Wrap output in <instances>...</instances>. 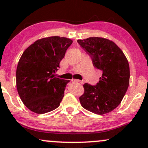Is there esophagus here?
Wrapping results in <instances>:
<instances>
[{"mask_svg":"<svg viewBox=\"0 0 148 148\" xmlns=\"http://www.w3.org/2000/svg\"><path fill=\"white\" fill-rule=\"evenodd\" d=\"M71 82H76V83H79V84H83V82H82V81L80 80H78V79H71Z\"/></svg>","mask_w":148,"mask_h":148,"instance_id":"esophagus-1","label":"esophagus"}]
</instances>
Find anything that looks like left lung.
I'll return each mask as SVG.
<instances>
[{"mask_svg":"<svg viewBox=\"0 0 148 148\" xmlns=\"http://www.w3.org/2000/svg\"><path fill=\"white\" fill-rule=\"evenodd\" d=\"M77 42L90 54L95 67L103 71L96 86L83 85L81 105L98 115L110 113L121 103L128 88V61L116 43L108 39L91 37Z\"/></svg>","mask_w":148,"mask_h":148,"instance_id":"1","label":"left lung"}]
</instances>
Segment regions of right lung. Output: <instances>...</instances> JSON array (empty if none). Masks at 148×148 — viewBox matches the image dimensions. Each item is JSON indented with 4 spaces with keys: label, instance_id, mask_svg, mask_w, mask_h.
Wrapping results in <instances>:
<instances>
[{
    "label": "right lung",
    "instance_id": "obj_1",
    "mask_svg": "<svg viewBox=\"0 0 148 148\" xmlns=\"http://www.w3.org/2000/svg\"><path fill=\"white\" fill-rule=\"evenodd\" d=\"M71 39L52 36L39 39L23 52L16 70V86L27 108L37 114L58 108L69 80L54 77Z\"/></svg>",
    "mask_w": 148,
    "mask_h": 148
}]
</instances>
